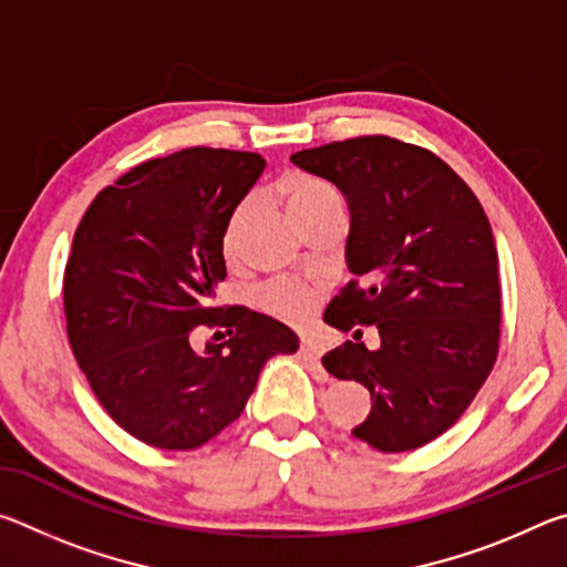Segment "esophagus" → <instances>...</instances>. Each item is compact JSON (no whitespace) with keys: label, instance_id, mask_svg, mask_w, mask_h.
Listing matches in <instances>:
<instances>
[{"label":"esophagus","instance_id":"34e87169","mask_svg":"<svg viewBox=\"0 0 567 567\" xmlns=\"http://www.w3.org/2000/svg\"><path fill=\"white\" fill-rule=\"evenodd\" d=\"M320 358H322V352H320L318 344H312V342H302L300 344V360L315 372V378H318L320 382H324V380H328V372H324Z\"/></svg>","mask_w":567,"mask_h":567}]
</instances>
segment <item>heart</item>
<instances>
[{"label": "heart", "instance_id": "b5f03b06", "mask_svg": "<svg viewBox=\"0 0 567 567\" xmlns=\"http://www.w3.org/2000/svg\"><path fill=\"white\" fill-rule=\"evenodd\" d=\"M275 192L282 197V203L295 215L297 223L305 219L307 215L318 213L322 207L340 203L328 182L297 169L285 172V175L275 182ZM247 215H249V199L239 203L233 213H229L225 233H223V249L227 255H233L237 249V239L247 223ZM312 305H315L312 292L307 290V287L295 285V282L267 285L260 292L262 310L282 322H302L307 315L312 312Z\"/></svg>", "mask_w": 567, "mask_h": 567}]
</instances>
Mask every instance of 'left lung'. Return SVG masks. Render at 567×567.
I'll list each match as a JSON object with an SVG mask.
<instances>
[{
  "label": "left lung",
  "instance_id": "left-lung-1",
  "mask_svg": "<svg viewBox=\"0 0 567 567\" xmlns=\"http://www.w3.org/2000/svg\"><path fill=\"white\" fill-rule=\"evenodd\" d=\"M290 159L332 182L350 205L354 280L324 322L380 332L378 350L364 348L358 330L322 358L330 375L370 390L372 410L352 435L380 453L422 447L470 408L501 348V272L485 209L437 155L385 134Z\"/></svg>",
  "mask_w": 567,
  "mask_h": 567
}]
</instances>
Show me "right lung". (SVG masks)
I'll use <instances>...</instances> for the list:
<instances>
[{"mask_svg":"<svg viewBox=\"0 0 567 567\" xmlns=\"http://www.w3.org/2000/svg\"><path fill=\"white\" fill-rule=\"evenodd\" d=\"M265 169L257 152L189 147L132 167L84 213L64 267L66 334L94 398L140 443L195 450L235 422L297 334L219 307L227 217Z\"/></svg>","mask_w":567,"mask_h":567,"instance_id":"add662e5","label":"right lung"}]
</instances>
